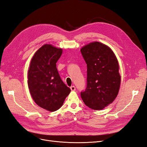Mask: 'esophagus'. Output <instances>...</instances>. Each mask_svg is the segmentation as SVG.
Listing matches in <instances>:
<instances>
[{"label": "esophagus", "mask_w": 147, "mask_h": 147, "mask_svg": "<svg viewBox=\"0 0 147 147\" xmlns=\"http://www.w3.org/2000/svg\"><path fill=\"white\" fill-rule=\"evenodd\" d=\"M70 90L72 91H75L76 89H75V87L74 86H70Z\"/></svg>", "instance_id": "obj_1"}]
</instances>
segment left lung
Masks as SVG:
<instances>
[{"label":"left lung","mask_w":147,"mask_h":147,"mask_svg":"<svg viewBox=\"0 0 147 147\" xmlns=\"http://www.w3.org/2000/svg\"><path fill=\"white\" fill-rule=\"evenodd\" d=\"M81 53L87 64V86L81 97L89 108L102 110L118 94L121 76L118 60L108 46L98 42L84 46Z\"/></svg>","instance_id":"left-lung-1"}]
</instances>
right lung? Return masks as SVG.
Returning a JSON list of instances; mask_svg holds the SVG:
<instances>
[{
  "instance_id": "add662e5",
  "label": "right lung",
  "mask_w": 147,
  "mask_h": 147,
  "mask_svg": "<svg viewBox=\"0 0 147 147\" xmlns=\"http://www.w3.org/2000/svg\"><path fill=\"white\" fill-rule=\"evenodd\" d=\"M62 53L61 48L45 44L35 52L28 70L31 96L38 106L50 112L60 109L71 91L62 81L56 68Z\"/></svg>"
}]
</instances>
